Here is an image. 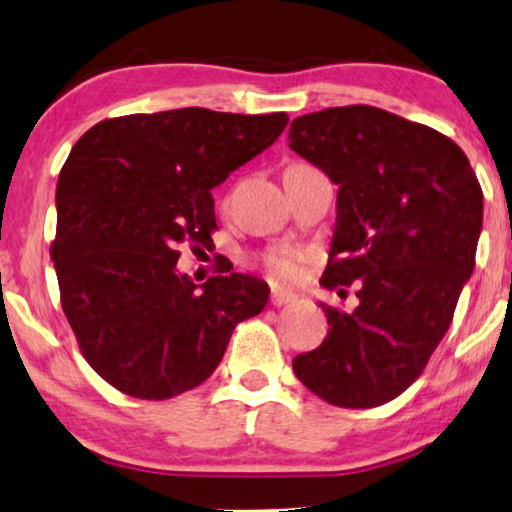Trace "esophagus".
Listing matches in <instances>:
<instances>
[{
    "label": "esophagus",
    "mask_w": 512,
    "mask_h": 512,
    "mask_svg": "<svg viewBox=\"0 0 512 512\" xmlns=\"http://www.w3.org/2000/svg\"><path fill=\"white\" fill-rule=\"evenodd\" d=\"M296 300H298L296 293H291V291H286V289H272L270 291V305H275V307L296 303Z\"/></svg>",
    "instance_id": "obj_1"
}]
</instances>
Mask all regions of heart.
<instances>
[{
    "mask_svg": "<svg viewBox=\"0 0 512 512\" xmlns=\"http://www.w3.org/2000/svg\"><path fill=\"white\" fill-rule=\"evenodd\" d=\"M300 263H303V254L291 249L268 251V254L263 256L265 270H268L275 279H293L298 275Z\"/></svg>",
    "mask_w": 512,
    "mask_h": 512,
    "instance_id": "1",
    "label": "heart"
}]
</instances>
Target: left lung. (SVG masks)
Wrapping results in <instances>:
<instances>
[{"label": "left lung", "instance_id": "left-lung-1", "mask_svg": "<svg viewBox=\"0 0 512 512\" xmlns=\"http://www.w3.org/2000/svg\"><path fill=\"white\" fill-rule=\"evenodd\" d=\"M289 139L340 186L321 286H359L352 312L321 305L331 328L293 373L326 403L377 408L424 373L452 324L475 268L480 181L443 132L368 104L298 116Z\"/></svg>", "mask_w": 512, "mask_h": 512}]
</instances>
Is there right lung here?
I'll use <instances>...</instances> for the list:
<instances>
[{
  "mask_svg": "<svg viewBox=\"0 0 512 512\" xmlns=\"http://www.w3.org/2000/svg\"><path fill=\"white\" fill-rule=\"evenodd\" d=\"M275 114L174 109L104 118L74 144L58 179L51 261L83 359L123 394L167 401L207 380L268 284L219 270L195 286L181 247L216 228L212 188L268 149Z\"/></svg>",
  "mask_w": 512,
  "mask_h": 512,
  "instance_id": "right-lung-1",
  "label": "right lung"
}]
</instances>
